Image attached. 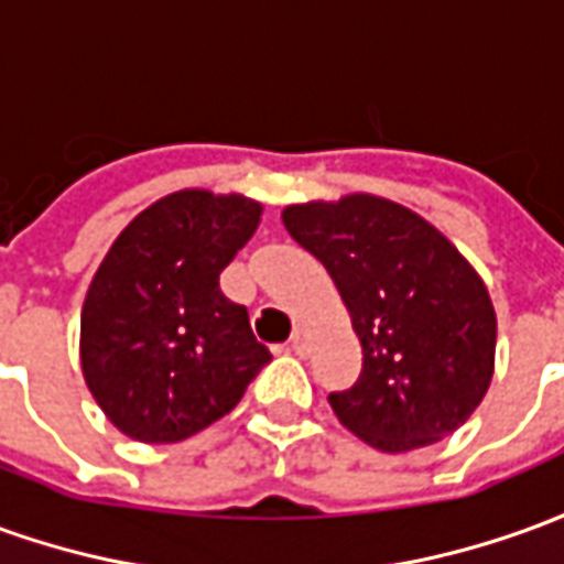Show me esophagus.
Returning <instances> with one entry per match:
<instances>
[{"label": "esophagus", "mask_w": 564, "mask_h": 564, "mask_svg": "<svg viewBox=\"0 0 564 564\" xmlns=\"http://www.w3.org/2000/svg\"><path fill=\"white\" fill-rule=\"evenodd\" d=\"M290 350L299 354V357H305V354H308V333H305V329H295L293 338H290Z\"/></svg>", "instance_id": "esophagus-1"}]
</instances>
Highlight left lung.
<instances>
[{
	"label": "left lung",
	"mask_w": 564,
	"mask_h": 564,
	"mask_svg": "<svg viewBox=\"0 0 564 564\" xmlns=\"http://www.w3.org/2000/svg\"><path fill=\"white\" fill-rule=\"evenodd\" d=\"M283 226L336 283L364 348L336 419L381 452L431 446L482 403L498 321L470 262L419 214L376 195L293 204Z\"/></svg>",
	"instance_id": "1"
}]
</instances>
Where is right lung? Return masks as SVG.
Listing matches in <instances>:
<instances>
[{
  "instance_id": "obj_1",
  "label": "right lung",
  "mask_w": 564,
  "mask_h": 564,
  "mask_svg": "<svg viewBox=\"0 0 564 564\" xmlns=\"http://www.w3.org/2000/svg\"><path fill=\"white\" fill-rule=\"evenodd\" d=\"M262 207L241 195L173 192L109 247L82 308V372L118 431L180 443L241 403L271 350L219 274Z\"/></svg>"
}]
</instances>
